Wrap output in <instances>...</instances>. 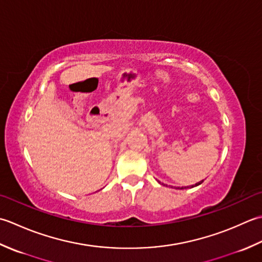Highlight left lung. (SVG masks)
<instances>
[{
  "label": "left lung",
  "instance_id": "left-lung-1",
  "mask_svg": "<svg viewBox=\"0 0 262 262\" xmlns=\"http://www.w3.org/2000/svg\"><path fill=\"white\" fill-rule=\"evenodd\" d=\"M159 183H161V182H159ZM202 183V181H200V182H198V183H195V185L194 186H196V185H199V184H201ZM181 189H183V188H181Z\"/></svg>",
  "mask_w": 262,
  "mask_h": 262
}]
</instances>
